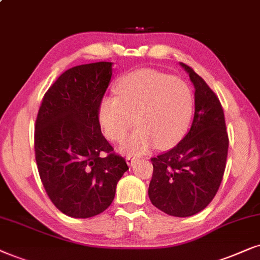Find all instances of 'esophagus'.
Wrapping results in <instances>:
<instances>
[{"label": "esophagus", "mask_w": 260, "mask_h": 260, "mask_svg": "<svg viewBox=\"0 0 260 260\" xmlns=\"http://www.w3.org/2000/svg\"><path fill=\"white\" fill-rule=\"evenodd\" d=\"M126 161H127L128 165L132 166V165L134 164V162L138 161V158H136V157H131V155H129V157L126 158Z\"/></svg>", "instance_id": "1"}]
</instances>
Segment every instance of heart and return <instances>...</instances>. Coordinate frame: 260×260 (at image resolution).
Instances as JSON below:
<instances>
[{"mask_svg":"<svg viewBox=\"0 0 260 260\" xmlns=\"http://www.w3.org/2000/svg\"><path fill=\"white\" fill-rule=\"evenodd\" d=\"M117 98H106L100 106V122L113 141L122 140L136 117L138 128L120 150L143 154L155 145L170 148L188 131L193 112L189 85L174 76L153 70L132 72L116 85Z\"/></svg>","mask_w":260,"mask_h":260,"instance_id":"1","label":"heart"}]
</instances>
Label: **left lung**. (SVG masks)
Segmentation results:
<instances>
[{"instance_id":"8db88e82","label":"left lung","mask_w":260,"mask_h":260,"mask_svg":"<svg viewBox=\"0 0 260 260\" xmlns=\"http://www.w3.org/2000/svg\"><path fill=\"white\" fill-rule=\"evenodd\" d=\"M179 65L195 88V114L185 137L170 151L151 158L153 175L148 197L168 215L188 217L205 209L219 190L228 136L219 99L191 68Z\"/></svg>"}]
</instances>
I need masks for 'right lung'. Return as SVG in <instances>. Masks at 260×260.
<instances>
[{"instance_id": "add662e5", "label": "right lung", "mask_w": 260, "mask_h": 260, "mask_svg": "<svg viewBox=\"0 0 260 260\" xmlns=\"http://www.w3.org/2000/svg\"><path fill=\"white\" fill-rule=\"evenodd\" d=\"M112 75L109 61L69 69L44 95L37 116L34 150L40 179L52 203L76 219L105 212L128 170L99 121Z\"/></svg>"}]
</instances>
